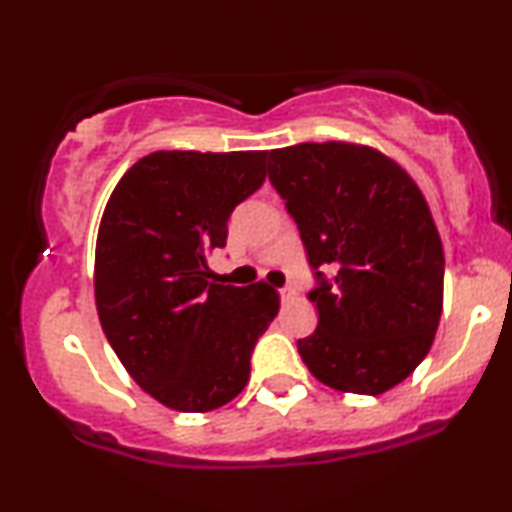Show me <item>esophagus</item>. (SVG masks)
Returning a JSON list of instances; mask_svg holds the SVG:
<instances>
[{
	"mask_svg": "<svg viewBox=\"0 0 512 512\" xmlns=\"http://www.w3.org/2000/svg\"><path fill=\"white\" fill-rule=\"evenodd\" d=\"M279 296L281 301H291V298L296 296V289H293V286H284V289H279Z\"/></svg>",
	"mask_w": 512,
	"mask_h": 512,
	"instance_id": "1",
	"label": "esophagus"
}]
</instances>
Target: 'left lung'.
Instances as JSON below:
<instances>
[{"mask_svg": "<svg viewBox=\"0 0 512 512\" xmlns=\"http://www.w3.org/2000/svg\"><path fill=\"white\" fill-rule=\"evenodd\" d=\"M267 170L317 279V330L298 339V354L334 390L387 392L424 361L443 313V243L424 195L361 144L274 149Z\"/></svg>", "mask_w": 512, "mask_h": 512, "instance_id": "1", "label": "left lung"}]
</instances>
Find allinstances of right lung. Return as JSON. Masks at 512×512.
<instances>
[{"label": "right lung", "mask_w": 512, "mask_h": 512, "mask_svg": "<svg viewBox=\"0 0 512 512\" xmlns=\"http://www.w3.org/2000/svg\"><path fill=\"white\" fill-rule=\"evenodd\" d=\"M267 151H154L122 175L96 240V308L134 383L168 409H219L243 392L272 286L209 281L231 211L264 182Z\"/></svg>", "instance_id": "1"}]
</instances>
